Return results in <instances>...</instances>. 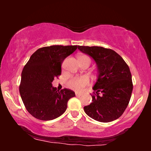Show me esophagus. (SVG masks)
Listing matches in <instances>:
<instances>
[{
	"mask_svg": "<svg viewBox=\"0 0 151 151\" xmlns=\"http://www.w3.org/2000/svg\"><path fill=\"white\" fill-rule=\"evenodd\" d=\"M76 96H82V93H80L76 92Z\"/></svg>",
	"mask_w": 151,
	"mask_h": 151,
	"instance_id": "1",
	"label": "esophagus"
}]
</instances>
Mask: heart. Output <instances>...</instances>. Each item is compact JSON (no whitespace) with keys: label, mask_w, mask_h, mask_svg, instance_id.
Returning a JSON list of instances; mask_svg holds the SVG:
<instances>
[{"label":"heart","mask_w":151,"mask_h":151,"mask_svg":"<svg viewBox=\"0 0 151 151\" xmlns=\"http://www.w3.org/2000/svg\"><path fill=\"white\" fill-rule=\"evenodd\" d=\"M80 58H88L86 55H82ZM89 84V79L86 76H81L72 78L68 82V85L70 88L76 91H81L84 87Z\"/></svg>","instance_id":"obj_1"}]
</instances>
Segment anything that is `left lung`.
Segmentation results:
<instances>
[{
	"label": "left lung",
	"instance_id": "8db88e82",
	"mask_svg": "<svg viewBox=\"0 0 151 151\" xmlns=\"http://www.w3.org/2000/svg\"><path fill=\"white\" fill-rule=\"evenodd\" d=\"M81 52L96 62L98 78L93 89L96 96L84 107L86 114L100 122L118 119L129 104L133 91L129 66L115 51L102 47L78 46Z\"/></svg>",
	"mask_w": 151,
	"mask_h": 151
}]
</instances>
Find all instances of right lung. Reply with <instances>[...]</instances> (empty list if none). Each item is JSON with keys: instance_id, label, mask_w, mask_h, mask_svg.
I'll return each mask as SVG.
<instances>
[{"instance_id": "add662e5", "label": "right lung", "mask_w": 151, "mask_h": 151, "mask_svg": "<svg viewBox=\"0 0 151 151\" xmlns=\"http://www.w3.org/2000/svg\"><path fill=\"white\" fill-rule=\"evenodd\" d=\"M77 45H52L38 49L31 55L22 69L19 91L25 108L41 120H52L67 110V102L75 92L53 87L54 78L61 74L64 60L73 53Z\"/></svg>"}]
</instances>
